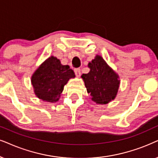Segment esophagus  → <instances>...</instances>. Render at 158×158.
Returning a JSON list of instances; mask_svg holds the SVG:
<instances>
[{"instance_id": "34e87169", "label": "esophagus", "mask_w": 158, "mask_h": 158, "mask_svg": "<svg viewBox=\"0 0 158 158\" xmlns=\"http://www.w3.org/2000/svg\"><path fill=\"white\" fill-rule=\"evenodd\" d=\"M74 72H75V75H76L77 77H80V76H81V69H80V68L75 69H74Z\"/></svg>"}]
</instances>
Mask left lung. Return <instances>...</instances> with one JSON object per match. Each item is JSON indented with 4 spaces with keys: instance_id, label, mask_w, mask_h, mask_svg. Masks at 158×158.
<instances>
[{
    "instance_id": "left-lung-1",
    "label": "left lung",
    "mask_w": 158,
    "mask_h": 158,
    "mask_svg": "<svg viewBox=\"0 0 158 158\" xmlns=\"http://www.w3.org/2000/svg\"><path fill=\"white\" fill-rule=\"evenodd\" d=\"M88 67L89 73L83 74L81 77L92 101L106 104L114 99L120 85L118 75L99 55L89 63Z\"/></svg>"
}]
</instances>
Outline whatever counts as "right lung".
Returning a JSON list of instances; mask_svg holds the SVG:
<instances>
[{
	"label": "right lung",
	"instance_id": "add662e5",
	"mask_svg": "<svg viewBox=\"0 0 158 158\" xmlns=\"http://www.w3.org/2000/svg\"><path fill=\"white\" fill-rule=\"evenodd\" d=\"M75 77L68 65H62L59 59L52 56L36 69L31 82L37 97L43 101L56 102L69 80Z\"/></svg>",
	"mask_w": 158,
	"mask_h": 158
}]
</instances>
